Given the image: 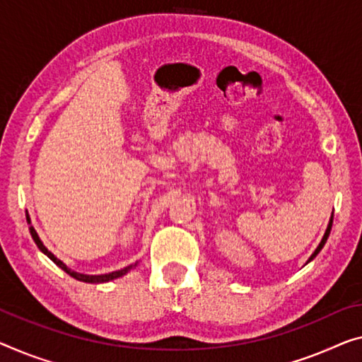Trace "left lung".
Instances as JSON below:
<instances>
[{
	"instance_id": "left-lung-1",
	"label": "left lung",
	"mask_w": 362,
	"mask_h": 362,
	"mask_svg": "<svg viewBox=\"0 0 362 362\" xmlns=\"http://www.w3.org/2000/svg\"><path fill=\"white\" fill-rule=\"evenodd\" d=\"M332 224H333V216L330 218V223H328V228H327V230H325V235H323V239H322V242L319 244V247H317V249H315V252L312 253V257L309 258V262H310V260H314V258H315L317 255H319V252L323 249V245H325V242H327V239H328V235H330Z\"/></svg>"
}]
</instances>
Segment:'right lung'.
<instances>
[{
  "mask_svg": "<svg viewBox=\"0 0 362 362\" xmlns=\"http://www.w3.org/2000/svg\"><path fill=\"white\" fill-rule=\"evenodd\" d=\"M27 223H30V219H29V214H27ZM29 230H30V235H32V239H34V242L37 244V247H39V249L45 253V255L50 258V260H53V263H57L58 267H60L63 272H66L69 276H73L74 279H78V281H84V283H107V281H112V279H115V278H120V276H123V274L125 273H128L129 269L133 268V265H129V267H127V268H123V269H118V272H112V273H109V274H81V273H76V272H71V269H69L66 265H64V263L62 262V260H58V258L53 255L52 252H48L47 250V247L42 244V240L39 239V235H37V233H35V229L32 228H29Z\"/></svg>",
  "mask_w": 362,
  "mask_h": 362,
  "instance_id": "obj_1",
  "label": "right lung"
}]
</instances>
